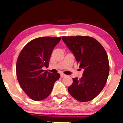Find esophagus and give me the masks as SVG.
Instances as JSON below:
<instances>
[{"label": "esophagus", "instance_id": "obj_1", "mask_svg": "<svg viewBox=\"0 0 123 123\" xmlns=\"http://www.w3.org/2000/svg\"><path fill=\"white\" fill-rule=\"evenodd\" d=\"M66 76V75L64 74H63V73L60 74V76H61V77H64V76Z\"/></svg>", "mask_w": 123, "mask_h": 123}]
</instances>
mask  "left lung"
Masks as SVG:
<instances>
[{"label": "left lung", "mask_w": 123, "mask_h": 123, "mask_svg": "<svg viewBox=\"0 0 123 123\" xmlns=\"http://www.w3.org/2000/svg\"><path fill=\"white\" fill-rule=\"evenodd\" d=\"M62 38L74 54L79 69H84L80 79H73V84L68 88L69 94L81 102L92 100L103 90L108 79L109 64L107 53L100 43L92 37Z\"/></svg>", "instance_id": "8db88e82"}]
</instances>
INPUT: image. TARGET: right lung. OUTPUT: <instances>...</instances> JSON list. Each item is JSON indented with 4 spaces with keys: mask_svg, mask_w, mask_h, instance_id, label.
Segmentation results:
<instances>
[{
    "mask_svg": "<svg viewBox=\"0 0 123 123\" xmlns=\"http://www.w3.org/2000/svg\"><path fill=\"white\" fill-rule=\"evenodd\" d=\"M60 37H40L29 42L20 51L16 65L19 84L32 100L40 101L50 94L54 83L60 77L43 70L48 67L53 50Z\"/></svg>",
    "mask_w": 123,
    "mask_h": 123,
    "instance_id": "1",
    "label": "right lung"
}]
</instances>
